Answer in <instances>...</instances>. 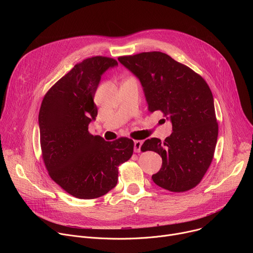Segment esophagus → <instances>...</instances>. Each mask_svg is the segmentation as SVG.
Here are the masks:
<instances>
[{"label": "esophagus", "instance_id": "34e87169", "mask_svg": "<svg viewBox=\"0 0 253 253\" xmlns=\"http://www.w3.org/2000/svg\"><path fill=\"white\" fill-rule=\"evenodd\" d=\"M142 144H143V142H142V141H140V140H136V141H134V151H135L136 153H139V152L141 151V146H142Z\"/></svg>", "mask_w": 253, "mask_h": 253}]
</instances>
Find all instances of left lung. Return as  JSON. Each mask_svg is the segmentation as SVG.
Wrapping results in <instances>:
<instances>
[{"instance_id": "left-lung-1", "label": "left lung", "mask_w": 253, "mask_h": 253, "mask_svg": "<svg viewBox=\"0 0 253 253\" xmlns=\"http://www.w3.org/2000/svg\"><path fill=\"white\" fill-rule=\"evenodd\" d=\"M118 60L139 79L148 110L161 111L172 123L173 132L163 142L151 138L141 146V151L162 157L161 169L152 175L154 183L172 192L192 189L212 162L218 136L209 86L189 67L162 52Z\"/></svg>"}]
</instances>
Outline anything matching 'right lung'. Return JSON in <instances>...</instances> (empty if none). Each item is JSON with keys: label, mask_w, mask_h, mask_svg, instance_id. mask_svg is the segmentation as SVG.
Returning a JSON list of instances; mask_svg holds the SVG:
<instances>
[{"label": "right lung", "mask_w": 253, "mask_h": 253, "mask_svg": "<svg viewBox=\"0 0 253 253\" xmlns=\"http://www.w3.org/2000/svg\"><path fill=\"white\" fill-rule=\"evenodd\" d=\"M115 59L96 56L76 64L46 93L39 112L42 157L50 177L67 193L94 199L113 189L118 167L133 154L132 139L108 142L89 133L98 109L94 96Z\"/></svg>", "instance_id": "right-lung-1"}]
</instances>
